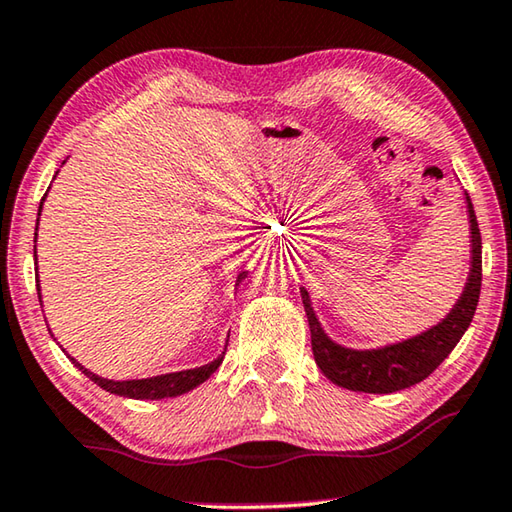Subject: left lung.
I'll return each instance as SVG.
<instances>
[{"label":"left lung","instance_id":"left-lung-1","mask_svg":"<svg viewBox=\"0 0 512 512\" xmlns=\"http://www.w3.org/2000/svg\"><path fill=\"white\" fill-rule=\"evenodd\" d=\"M465 210L467 221H470V271H467V280L449 314L420 334L395 343L377 345V348H348V345L336 343L325 332L314 305H311L309 291L300 287L316 366L332 384L348 388V391L375 395L404 391V388L427 379L456 348V343L461 341V336L472 323L481 291V232L467 192Z\"/></svg>","mask_w":512,"mask_h":512}]
</instances>
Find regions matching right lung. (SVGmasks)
<instances>
[{
  "instance_id": "1",
  "label": "right lung",
  "mask_w": 512,
  "mask_h": 512,
  "mask_svg": "<svg viewBox=\"0 0 512 512\" xmlns=\"http://www.w3.org/2000/svg\"><path fill=\"white\" fill-rule=\"evenodd\" d=\"M65 164V160H63ZM58 176V171H56ZM54 176V178H56ZM49 192V189H47ZM45 198L47 194L42 196L40 201V210H38V221H36V239H38V223H40V212H42V205H45ZM33 257H36V282H38V298H40V305H42V293H40V277H38V253L36 248H33ZM248 277V271H241L237 275V282H235V289L239 287L241 282H244ZM51 334V329H49ZM54 336V334H51ZM225 348H228V343H225ZM225 348L219 354V357L212 359L210 363H205V366H198V368H189V370H178V372H164V375H155V377H144V379H108V377H101V375H94L92 370H88L83 366V363L76 361L74 357H69V361L74 363L76 368H79L85 377L92 379L94 384L101 386L103 391H108L112 395H119V397H131V400H164V397H178V395H185L189 391H194L196 386H201L203 381H207L212 377V372L221 366L223 357H225Z\"/></svg>"
}]
</instances>
